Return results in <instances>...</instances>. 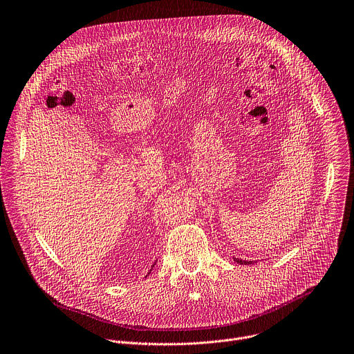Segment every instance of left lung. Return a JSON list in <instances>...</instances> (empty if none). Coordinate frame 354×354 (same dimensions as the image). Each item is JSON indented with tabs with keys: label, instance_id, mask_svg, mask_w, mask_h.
Segmentation results:
<instances>
[{
	"label": "left lung",
	"instance_id": "1",
	"mask_svg": "<svg viewBox=\"0 0 354 354\" xmlns=\"http://www.w3.org/2000/svg\"><path fill=\"white\" fill-rule=\"evenodd\" d=\"M234 261L237 262V263H240V265H251L252 263V261H243V259H239V258H234Z\"/></svg>",
	"mask_w": 354,
	"mask_h": 354
}]
</instances>
